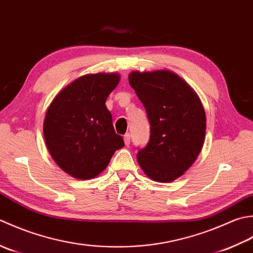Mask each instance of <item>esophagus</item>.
<instances>
[{
    "label": "esophagus",
    "instance_id": "34e87169",
    "mask_svg": "<svg viewBox=\"0 0 253 253\" xmlns=\"http://www.w3.org/2000/svg\"><path fill=\"white\" fill-rule=\"evenodd\" d=\"M123 138H125V144L127 146L128 144H130V142H131V134L130 133L125 134V136H123Z\"/></svg>",
    "mask_w": 253,
    "mask_h": 253
}]
</instances>
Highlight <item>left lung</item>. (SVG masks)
Returning a JSON list of instances; mask_svg holds the SVG:
<instances>
[{
	"label": "left lung",
	"mask_w": 253,
	"mask_h": 253,
	"mask_svg": "<svg viewBox=\"0 0 253 253\" xmlns=\"http://www.w3.org/2000/svg\"><path fill=\"white\" fill-rule=\"evenodd\" d=\"M128 83L145 107L151 125L137 162L147 176L170 182L182 176L202 149L206 117L194 90L172 72H132Z\"/></svg>",
	"instance_id": "1"
}]
</instances>
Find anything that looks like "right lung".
Here are the masks:
<instances>
[{"label": "right lung", "instance_id": "add662e5", "mask_svg": "<svg viewBox=\"0 0 253 253\" xmlns=\"http://www.w3.org/2000/svg\"><path fill=\"white\" fill-rule=\"evenodd\" d=\"M119 80L116 73L81 76L51 102L43 123L45 144L54 162L72 177L98 176L125 146L105 105Z\"/></svg>", "mask_w": 253, "mask_h": 253}]
</instances>
